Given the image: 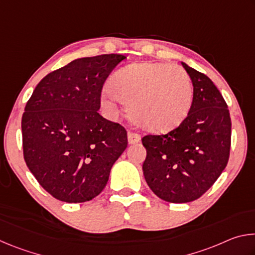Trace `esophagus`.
Wrapping results in <instances>:
<instances>
[{"label":"esophagus","mask_w":255,"mask_h":255,"mask_svg":"<svg viewBox=\"0 0 255 255\" xmlns=\"http://www.w3.org/2000/svg\"><path fill=\"white\" fill-rule=\"evenodd\" d=\"M128 141L129 144H137L140 141V135L135 131H128Z\"/></svg>","instance_id":"esophagus-1"}]
</instances>
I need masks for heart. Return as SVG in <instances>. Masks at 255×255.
<instances>
[{
	"label": "heart",
	"mask_w": 255,
	"mask_h": 255,
	"mask_svg": "<svg viewBox=\"0 0 255 255\" xmlns=\"http://www.w3.org/2000/svg\"><path fill=\"white\" fill-rule=\"evenodd\" d=\"M103 106L115 109L119 100L128 106L133 122L153 132L179 127L191 110L193 86L187 71L178 65L144 62L120 68L110 77Z\"/></svg>",
	"instance_id": "obj_1"
}]
</instances>
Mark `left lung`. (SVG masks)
<instances>
[{
	"instance_id": "1",
	"label": "left lung",
	"mask_w": 255,
	"mask_h": 255,
	"mask_svg": "<svg viewBox=\"0 0 255 255\" xmlns=\"http://www.w3.org/2000/svg\"><path fill=\"white\" fill-rule=\"evenodd\" d=\"M191 77L193 100L184 122L165 135L141 138L143 172L158 198L183 204L200 198L219 178L230 158V110L208 76L182 63Z\"/></svg>"
}]
</instances>
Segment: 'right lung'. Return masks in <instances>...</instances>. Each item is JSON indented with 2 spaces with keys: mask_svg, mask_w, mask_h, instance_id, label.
<instances>
[{
  "mask_svg": "<svg viewBox=\"0 0 255 255\" xmlns=\"http://www.w3.org/2000/svg\"><path fill=\"white\" fill-rule=\"evenodd\" d=\"M119 54L79 58L47 74L24 108L23 157L42 188L70 204L93 199L127 147L122 125L99 115L108 76Z\"/></svg>",
  "mask_w": 255,
  "mask_h": 255,
  "instance_id": "add662e5",
  "label": "right lung"
}]
</instances>
